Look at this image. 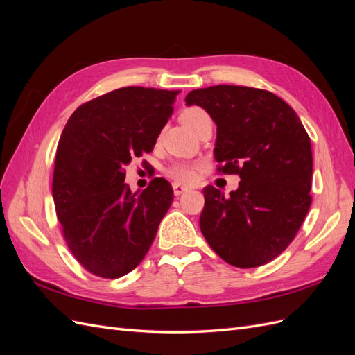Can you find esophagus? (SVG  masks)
<instances>
[{
    "label": "esophagus",
    "instance_id": "esophagus-1",
    "mask_svg": "<svg viewBox=\"0 0 355 355\" xmlns=\"http://www.w3.org/2000/svg\"><path fill=\"white\" fill-rule=\"evenodd\" d=\"M188 189H189L188 187L182 185V184H178V182H175V184H173V192H175L176 197L180 196V194H184V192H187Z\"/></svg>",
    "mask_w": 355,
    "mask_h": 355
}]
</instances>
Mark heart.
Returning a JSON list of instances; mask_svg holds the SVG:
<instances>
[{"mask_svg": "<svg viewBox=\"0 0 355 355\" xmlns=\"http://www.w3.org/2000/svg\"><path fill=\"white\" fill-rule=\"evenodd\" d=\"M204 116H207L206 112H204L201 108H197V106H192V108H187L180 112V121L191 130V128ZM167 173L170 178H173L178 182H191L194 179L196 168L194 166L187 164V163H176L167 170Z\"/></svg>", "mask_w": 355, "mask_h": 355, "instance_id": "1", "label": "heart"}]
</instances>
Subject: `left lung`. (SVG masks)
<instances>
[{
  "mask_svg": "<svg viewBox=\"0 0 355 355\" xmlns=\"http://www.w3.org/2000/svg\"><path fill=\"white\" fill-rule=\"evenodd\" d=\"M216 124L219 171L240 175L228 197L204 188L200 228L225 262L256 268L292 243L311 206L313 151L299 116L274 93L211 85L188 93Z\"/></svg>",
  "mask_w": 355,
  "mask_h": 355,
  "instance_id": "left-lung-1",
  "label": "left lung"
}]
</instances>
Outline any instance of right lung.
Segmentation results:
<instances>
[{"mask_svg": "<svg viewBox=\"0 0 355 355\" xmlns=\"http://www.w3.org/2000/svg\"><path fill=\"white\" fill-rule=\"evenodd\" d=\"M179 90L123 87L81 105L59 139L53 200L69 250L85 270L120 278L142 262L173 189L155 178L142 194L124 167L151 153Z\"/></svg>", "mask_w": 355, "mask_h": 355, "instance_id": "right-lung-1", "label": "right lung"}]
</instances>
